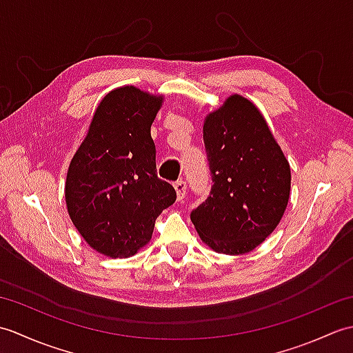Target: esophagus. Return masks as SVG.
<instances>
[{"label": "esophagus", "instance_id": "obj_1", "mask_svg": "<svg viewBox=\"0 0 353 353\" xmlns=\"http://www.w3.org/2000/svg\"><path fill=\"white\" fill-rule=\"evenodd\" d=\"M174 190L177 194V200H183L186 196V183L183 181H177L174 183Z\"/></svg>", "mask_w": 353, "mask_h": 353}]
</instances>
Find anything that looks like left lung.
Here are the masks:
<instances>
[{
  "label": "left lung",
  "instance_id": "1",
  "mask_svg": "<svg viewBox=\"0 0 353 353\" xmlns=\"http://www.w3.org/2000/svg\"><path fill=\"white\" fill-rule=\"evenodd\" d=\"M203 141L214 185L191 221L212 250L249 253L287 209L290 163L259 109L238 94L205 118Z\"/></svg>",
  "mask_w": 353,
  "mask_h": 353
}]
</instances>
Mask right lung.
Segmentation results:
<instances>
[{"label": "right lung", "instance_id": "add662e5", "mask_svg": "<svg viewBox=\"0 0 353 353\" xmlns=\"http://www.w3.org/2000/svg\"><path fill=\"white\" fill-rule=\"evenodd\" d=\"M162 101L134 86L110 91L70 163L65 200L71 221L104 256H133L176 201L174 188L157 177L150 133Z\"/></svg>", "mask_w": 353, "mask_h": 353}]
</instances>
